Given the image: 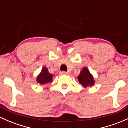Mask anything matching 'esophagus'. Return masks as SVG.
Masks as SVG:
<instances>
[{
    "label": "esophagus",
    "mask_w": 128,
    "mask_h": 128,
    "mask_svg": "<svg viewBox=\"0 0 128 128\" xmlns=\"http://www.w3.org/2000/svg\"><path fill=\"white\" fill-rule=\"evenodd\" d=\"M60 74H61V75H68V74H69L68 72H65V71L61 72Z\"/></svg>",
    "instance_id": "obj_1"
}]
</instances>
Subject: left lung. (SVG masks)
<instances>
[{
    "label": "left lung",
    "instance_id": "1",
    "mask_svg": "<svg viewBox=\"0 0 128 128\" xmlns=\"http://www.w3.org/2000/svg\"><path fill=\"white\" fill-rule=\"evenodd\" d=\"M78 81L82 86L85 88L89 86H92L95 83L93 76L91 75L89 70L86 67H84L80 72V75L78 76Z\"/></svg>",
    "mask_w": 128,
    "mask_h": 128
}]
</instances>
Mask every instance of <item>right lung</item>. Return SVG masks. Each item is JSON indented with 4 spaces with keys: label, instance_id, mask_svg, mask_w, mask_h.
Returning a JSON list of instances; mask_svg holds the SVG:
<instances>
[{
    "label": "right lung",
    "instance_id": "obj_1",
    "mask_svg": "<svg viewBox=\"0 0 128 128\" xmlns=\"http://www.w3.org/2000/svg\"><path fill=\"white\" fill-rule=\"evenodd\" d=\"M53 75L48 72L46 67H43L41 72L37 76V82L40 84H45L48 82H52Z\"/></svg>",
    "mask_w": 128,
    "mask_h": 128
}]
</instances>
